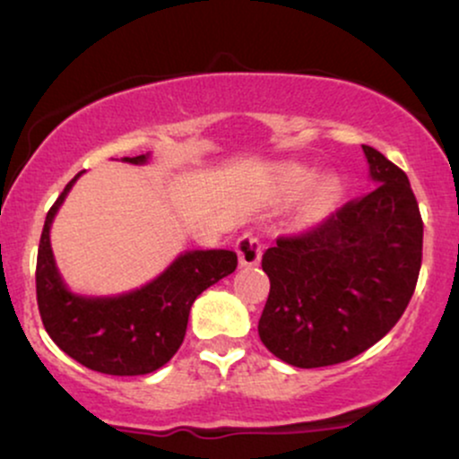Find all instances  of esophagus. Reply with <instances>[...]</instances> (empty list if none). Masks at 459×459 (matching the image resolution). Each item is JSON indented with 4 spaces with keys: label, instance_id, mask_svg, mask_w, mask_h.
Segmentation results:
<instances>
[{
    "label": "esophagus",
    "instance_id": "1",
    "mask_svg": "<svg viewBox=\"0 0 459 459\" xmlns=\"http://www.w3.org/2000/svg\"><path fill=\"white\" fill-rule=\"evenodd\" d=\"M237 256H239V267H255L259 265L261 261V255H263V247H261V241L256 239L255 235H241L239 239H237Z\"/></svg>",
    "mask_w": 459,
    "mask_h": 459
}]
</instances>
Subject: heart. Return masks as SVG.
I'll return each mask as SVG.
<instances>
[{
	"label": "heart",
	"instance_id": "heart-1",
	"mask_svg": "<svg viewBox=\"0 0 459 459\" xmlns=\"http://www.w3.org/2000/svg\"><path fill=\"white\" fill-rule=\"evenodd\" d=\"M278 198L284 203L302 198L307 191V215L317 220L328 215L343 198L345 186L341 177L324 175L315 178V168L307 163H284L278 170Z\"/></svg>",
	"mask_w": 459,
	"mask_h": 459
}]
</instances>
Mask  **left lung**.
Instances as JSON below:
<instances>
[{"mask_svg": "<svg viewBox=\"0 0 459 459\" xmlns=\"http://www.w3.org/2000/svg\"><path fill=\"white\" fill-rule=\"evenodd\" d=\"M362 151L371 192L263 255L270 296L259 336L291 367L362 354L388 334L414 293L423 256L419 204L403 170L371 146Z\"/></svg>", "mask_w": 459, "mask_h": 459, "instance_id": "8db88e82", "label": "left lung"}]
</instances>
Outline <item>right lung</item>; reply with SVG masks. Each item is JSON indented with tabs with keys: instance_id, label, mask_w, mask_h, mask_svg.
<instances>
[{
	"instance_id": "obj_1",
	"label": "right lung",
	"mask_w": 459,
	"mask_h": 459,
	"mask_svg": "<svg viewBox=\"0 0 459 459\" xmlns=\"http://www.w3.org/2000/svg\"><path fill=\"white\" fill-rule=\"evenodd\" d=\"M151 152L120 161L144 166ZM82 172L45 218L36 259V299L47 334L79 365L108 376H146L177 354L189 308L204 289L235 272L233 250H186L151 282L118 296H83L66 287L51 250V224Z\"/></svg>"
}]
</instances>
